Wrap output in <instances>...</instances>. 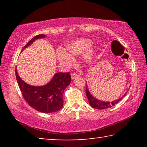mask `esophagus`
<instances>
[{"instance_id":"esophagus-1","label":"esophagus","mask_w":147,"mask_h":147,"mask_svg":"<svg viewBox=\"0 0 147 147\" xmlns=\"http://www.w3.org/2000/svg\"><path fill=\"white\" fill-rule=\"evenodd\" d=\"M79 74H76V73H72L71 74V79L73 80L74 78H77V77H79Z\"/></svg>"}]
</instances>
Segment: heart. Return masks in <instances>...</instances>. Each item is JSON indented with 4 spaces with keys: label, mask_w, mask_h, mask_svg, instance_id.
I'll use <instances>...</instances> for the list:
<instances>
[{
    "label": "heart",
    "mask_w": 147,
    "mask_h": 147,
    "mask_svg": "<svg viewBox=\"0 0 147 147\" xmlns=\"http://www.w3.org/2000/svg\"><path fill=\"white\" fill-rule=\"evenodd\" d=\"M91 41L88 39H77L69 43L66 47L65 52L59 51L57 55L58 61L66 65H72L74 63L73 56H76L86 53L90 48ZM93 51H89L84 56V59L87 63H91L93 60Z\"/></svg>",
    "instance_id": "obj_1"
}]
</instances>
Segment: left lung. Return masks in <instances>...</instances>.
<instances>
[{
    "mask_svg": "<svg viewBox=\"0 0 147 147\" xmlns=\"http://www.w3.org/2000/svg\"><path fill=\"white\" fill-rule=\"evenodd\" d=\"M87 87H88V86H87ZM87 87L86 88V93L87 97H88V98L89 104H90V106L92 107V108L97 109H103L111 108V106H114L115 104L118 103L120 101L121 99L126 95V93L124 94L123 97L119 98V100H114L113 102H104V101L99 100H98V99L94 98L93 96H92Z\"/></svg>",
    "mask_w": 147,
    "mask_h": 147,
    "instance_id": "1",
    "label": "left lung"
}]
</instances>
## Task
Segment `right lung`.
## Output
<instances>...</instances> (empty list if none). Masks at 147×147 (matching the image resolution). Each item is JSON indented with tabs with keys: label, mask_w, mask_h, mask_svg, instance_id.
<instances>
[{
	"label": "right lung",
	"mask_w": 147,
	"mask_h": 147,
	"mask_svg": "<svg viewBox=\"0 0 147 147\" xmlns=\"http://www.w3.org/2000/svg\"><path fill=\"white\" fill-rule=\"evenodd\" d=\"M46 36L39 34L30 39L22 51L38 39ZM16 79L24 100L36 110L43 113H53L59 110L63 106V94L65 89L70 84L71 77L69 73H57L46 85L32 86L20 78L16 68Z\"/></svg>",
	"instance_id": "right-lung-1"
}]
</instances>
